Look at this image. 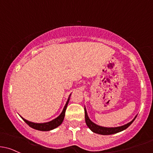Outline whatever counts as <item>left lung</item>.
<instances>
[{
  "mask_svg": "<svg viewBox=\"0 0 153 153\" xmlns=\"http://www.w3.org/2000/svg\"><path fill=\"white\" fill-rule=\"evenodd\" d=\"M85 111V121H86V125L89 127V129H91V131H93L94 133H98V134L101 135H111V134H114V133H119V132H121L125 130L126 128H128L130 125L133 123V122L134 121V120L136 119L135 117L134 120H133L131 123L126 124V125H123V126L121 127H117V128H104V127L99 126V125H97L96 124L93 123L91 120H89V117H88L87 113H86V109L84 108Z\"/></svg>",
  "mask_w": 153,
  "mask_h": 153,
  "instance_id": "obj_1",
  "label": "left lung"
}]
</instances>
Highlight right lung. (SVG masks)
<instances>
[{
  "label": "right lung",
  "instance_id": "right-lung-1",
  "mask_svg": "<svg viewBox=\"0 0 153 153\" xmlns=\"http://www.w3.org/2000/svg\"><path fill=\"white\" fill-rule=\"evenodd\" d=\"M69 100L70 99H68L67 100V103H66L65 106H64L63 111H62V114L56 118L55 120H52L51 122H48V123H30L29 121H27L26 120L23 119L22 117V120L25 122V123L27 125H28V126H30V128H33V129H36L38 130V131H51V130L54 129V128H57L58 126L61 125L63 122L64 118V115H65V111H66V109H67V104H68Z\"/></svg>",
  "mask_w": 153,
  "mask_h": 153
}]
</instances>
